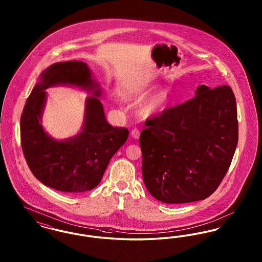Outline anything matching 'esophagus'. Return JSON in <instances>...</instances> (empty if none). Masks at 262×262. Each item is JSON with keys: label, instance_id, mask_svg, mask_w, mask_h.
<instances>
[{"label": "esophagus", "instance_id": "esophagus-1", "mask_svg": "<svg viewBox=\"0 0 262 262\" xmlns=\"http://www.w3.org/2000/svg\"><path fill=\"white\" fill-rule=\"evenodd\" d=\"M132 137L133 138H135V139H137L138 137H139V129L138 128H134L133 130H132Z\"/></svg>", "mask_w": 262, "mask_h": 262}]
</instances>
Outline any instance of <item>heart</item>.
I'll return each mask as SVG.
<instances>
[{
	"mask_svg": "<svg viewBox=\"0 0 262 262\" xmlns=\"http://www.w3.org/2000/svg\"><path fill=\"white\" fill-rule=\"evenodd\" d=\"M145 90L146 88H137L136 90L127 93L125 98L127 100L137 99L145 93ZM169 94L170 92L167 88H160L159 90H157L149 99L146 100L141 106V116L144 118H148L150 116L159 112L169 99Z\"/></svg>",
	"mask_w": 262,
	"mask_h": 262,
	"instance_id": "heart-1",
	"label": "heart"
}]
</instances>
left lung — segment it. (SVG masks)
<instances>
[{"instance_id": "left-lung-1", "label": "left lung", "mask_w": 262, "mask_h": 262, "mask_svg": "<svg viewBox=\"0 0 262 262\" xmlns=\"http://www.w3.org/2000/svg\"><path fill=\"white\" fill-rule=\"evenodd\" d=\"M139 144L150 194L168 204L205 200L227 173L238 139L237 103L228 85H200L192 99L145 122Z\"/></svg>"}]
</instances>
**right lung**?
<instances>
[{"label":"right lung","instance_id":"right-lung-1","mask_svg":"<svg viewBox=\"0 0 262 262\" xmlns=\"http://www.w3.org/2000/svg\"><path fill=\"white\" fill-rule=\"evenodd\" d=\"M59 85L91 94L82 129L62 141L51 137L41 125L46 89ZM100 97V84L85 62H55L41 73L21 114L20 139L27 165L43 185L66 193L84 192L98 186L111 158L128 137L127 128L113 127L107 122Z\"/></svg>","mask_w":262,"mask_h":262}]
</instances>
